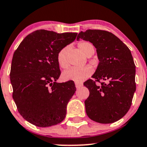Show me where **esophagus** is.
Masks as SVG:
<instances>
[{"label":"esophagus","mask_w":147,"mask_h":147,"mask_svg":"<svg viewBox=\"0 0 147 147\" xmlns=\"http://www.w3.org/2000/svg\"><path fill=\"white\" fill-rule=\"evenodd\" d=\"M82 86V83H80V82H75V87H76L77 89H79Z\"/></svg>","instance_id":"esophagus-1"}]
</instances>
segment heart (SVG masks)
I'll return each mask as SVG.
<instances>
[{
	"mask_svg": "<svg viewBox=\"0 0 147 147\" xmlns=\"http://www.w3.org/2000/svg\"><path fill=\"white\" fill-rule=\"evenodd\" d=\"M78 47L87 57L92 55L94 53V47L89 41H81L78 43ZM68 51V47H64L58 52L57 54V62L61 67L67 68L69 65V63L67 57ZM92 73V69L90 66H84L82 67H72L63 73L62 78L65 81H75L82 82L87 79Z\"/></svg>",
	"mask_w": 147,
	"mask_h": 147,
	"instance_id": "obj_1",
	"label": "heart"
}]
</instances>
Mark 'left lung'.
I'll return each instance as SVG.
<instances>
[{"instance_id": "left-lung-1", "label": "left lung", "mask_w": 147, "mask_h": 147, "mask_svg": "<svg viewBox=\"0 0 147 147\" xmlns=\"http://www.w3.org/2000/svg\"><path fill=\"white\" fill-rule=\"evenodd\" d=\"M80 38L93 44L100 61L93 79L84 82L90 91L84 101L86 113L101 124L118 121L129 109L136 90V67L131 51L117 37L106 30L81 31L77 40ZM100 79L108 82L101 83ZM96 82L101 84L97 86Z\"/></svg>"}]
</instances>
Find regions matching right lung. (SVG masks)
I'll list each match as a JSON object with an SVG mask.
<instances>
[{
  "mask_svg": "<svg viewBox=\"0 0 147 147\" xmlns=\"http://www.w3.org/2000/svg\"><path fill=\"white\" fill-rule=\"evenodd\" d=\"M77 35L35 30L13 54L10 73L13 98L20 115L37 127L55 125L65 118L67 105L76 87L72 80L56 82L61 73L57 57Z\"/></svg>",
  "mask_w": 147,
  "mask_h": 147,
  "instance_id": "1",
  "label": "right lung"
}]
</instances>
